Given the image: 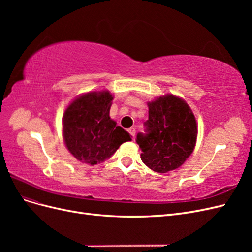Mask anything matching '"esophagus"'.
I'll return each instance as SVG.
<instances>
[{
  "label": "esophagus",
  "mask_w": 252,
  "mask_h": 252,
  "mask_svg": "<svg viewBox=\"0 0 252 252\" xmlns=\"http://www.w3.org/2000/svg\"><path fill=\"white\" fill-rule=\"evenodd\" d=\"M128 133L130 134V135L132 136V139H133L134 135H135V129H134V128H129V129H128Z\"/></svg>",
  "instance_id": "esophagus-1"
}]
</instances>
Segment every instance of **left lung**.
<instances>
[{
    "label": "left lung",
    "mask_w": 252,
    "mask_h": 252,
    "mask_svg": "<svg viewBox=\"0 0 252 252\" xmlns=\"http://www.w3.org/2000/svg\"><path fill=\"white\" fill-rule=\"evenodd\" d=\"M145 132L136 135L143 163L158 173L179 168L192 154L196 122L189 106L172 94L148 103Z\"/></svg>",
    "instance_id": "8db88e82"
}]
</instances>
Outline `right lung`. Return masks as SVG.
<instances>
[{
  "label": "right lung",
  "instance_id": "obj_1",
  "mask_svg": "<svg viewBox=\"0 0 252 252\" xmlns=\"http://www.w3.org/2000/svg\"><path fill=\"white\" fill-rule=\"evenodd\" d=\"M112 95L88 93L74 100L63 117V135L70 154L90 165L104 162L130 135L109 117Z\"/></svg>",
  "mask_w": 252,
  "mask_h": 252
}]
</instances>
